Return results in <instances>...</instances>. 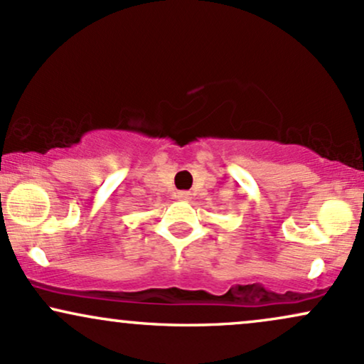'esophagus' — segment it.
<instances>
[{
	"mask_svg": "<svg viewBox=\"0 0 364 364\" xmlns=\"http://www.w3.org/2000/svg\"><path fill=\"white\" fill-rule=\"evenodd\" d=\"M178 198L183 200V202H188V200H191V193L190 191H179Z\"/></svg>",
	"mask_w": 364,
	"mask_h": 364,
	"instance_id": "1",
	"label": "esophagus"
}]
</instances>
